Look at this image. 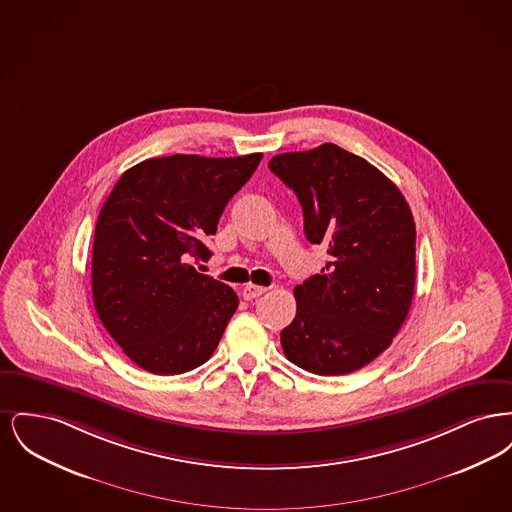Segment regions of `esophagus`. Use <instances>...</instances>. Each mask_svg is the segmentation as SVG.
I'll list each match as a JSON object with an SVG mask.
<instances>
[{
	"label": "esophagus",
	"instance_id": "esophagus-1",
	"mask_svg": "<svg viewBox=\"0 0 512 512\" xmlns=\"http://www.w3.org/2000/svg\"><path fill=\"white\" fill-rule=\"evenodd\" d=\"M265 292H267V288H263V286L245 284L244 290H242V295H244L245 301H251V299H255V297H259V295H263Z\"/></svg>",
	"mask_w": 512,
	"mask_h": 512
}]
</instances>
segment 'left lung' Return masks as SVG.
Segmentation results:
<instances>
[{"mask_svg": "<svg viewBox=\"0 0 512 512\" xmlns=\"http://www.w3.org/2000/svg\"><path fill=\"white\" fill-rule=\"evenodd\" d=\"M268 167L297 195L307 240L328 251L320 274L293 290L284 355L320 376L355 372L390 347L413 303L409 203L384 172L336 144L274 155Z\"/></svg>", "mask_w": 512, "mask_h": 512, "instance_id": "1", "label": "left lung"}]
</instances>
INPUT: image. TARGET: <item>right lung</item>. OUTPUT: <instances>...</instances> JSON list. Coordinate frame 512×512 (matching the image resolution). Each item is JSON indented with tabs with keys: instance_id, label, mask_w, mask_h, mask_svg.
Listing matches in <instances>:
<instances>
[{
	"instance_id": "obj_1",
	"label": "right lung",
	"mask_w": 512,
	"mask_h": 512,
	"mask_svg": "<svg viewBox=\"0 0 512 512\" xmlns=\"http://www.w3.org/2000/svg\"><path fill=\"white\" fill-rule=\"evenodd\" d=\"M242 157L171 155L122 174L99 211L92 295L99 320L126 357L172 376L211 359L238 295L197 272L220 215L261 163Z\"/></svg>"
}]
</instances>
